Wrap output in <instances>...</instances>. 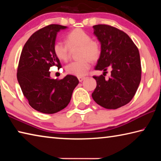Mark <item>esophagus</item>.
Listing matches in <instances>:
<instances>
[{"label":"esophagus","mask_w":161,"mask_h":161,"mask_svg":"<svg viewBox=\"0 0 161 161\" xmlns=\"http://www.w3.org/2000/svg\"><path fill=\"white\" fill-rule=\"evenodd\" d=\"M85 78H86L85 77H78V80L81 82V81H82L84 80H85Z\"/></svg>","instance_id":"34e87169"}]
</instances>
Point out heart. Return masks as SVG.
Wrapping results in <instances>:
<instances>
[{
  "instance_id": "heart-1",
  "label": "heart",
  "mask_w": 161,
  "mask_h": 161,
  "mask_svg": "<svg viewBox=\"0 0 161 161\" xmlns=\"http://www.w3.org/2000/svg\"><path fill=\"white\" fill-rule=\"evenodd\" d=\"M66 38L68 45L58 40L53 45V52L59 59L66 62L69 58L70 50L78 47L77 58L79 59L68 64L65 69L68 74L81 77L90 67V60L94 62L99 59L100 45L92 40L90 35L80 28L73 30L67 34Z\"/></svg>"
}]
</instances>
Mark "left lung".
<instances>
[{
  "label": "left lung",
  "mask_w": 161,
  "mask_h": 161,
  "mask_svg": "<svg viewBox=\"0 0 161 161\" xmlns=\"http://www.w3.org/2000/svg\"><path fill=\"white\" fill-rule=\"evenodd\" d=\"M93 28L101 43V54L95 69L104 72L99 77H93L97 87L92 96L101 107L116 109L129 103L139 86V52L129 35L121 30L108 25H96ZM108 67L112 69L111 76L105 79L104 73Z\"/></svg>",
  "instance_id": "left-lung-1"
}]
</instances>
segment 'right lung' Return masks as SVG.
Wrapping results in <instances>:
<instances>
[{"instance_id": "1", "label": "right lung", "mask_w": 161, "mask_h": 161, "mask_svg": "<svg viewBox=\"0 0 161 161\" xmlns=\"http://www.w3.org/2000/svg\"><path fill=\"white\" fill-rule=\"evenodd\" d=\"M66 26L52 24L34 32L24 45L19 60L17 78L23 94L32 108L44 114H54L69 104L79 84L75 76L62 80L50 77V68H60L53 52L58 32Z\"/></svg>"}]
</instances>
